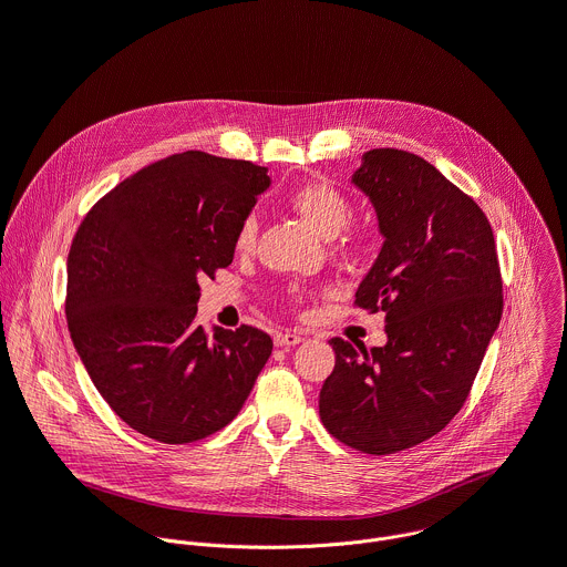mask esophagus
Returning a JSON list of instances; mask_svg holds the SVG:
<instances>
[{
    "label": "esophagus",
    "instance_id": "34e87169",
    "mask_svg": "<svg viewBox=\"0 0 567 567\" xmlns=\"http://www.w3.org/2000/svg\"><path fill=\"white\" fill-rule=\"evenodd\" d=\"M300 341H305L300 334H296V332H278L276 337H274V343L278 346V348H291V346H298Z\"/></svg>",
    "mask_w": 567,
    "mask_h": 567
}]
</instances>
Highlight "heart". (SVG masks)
I'll list each match as a JSON object with an SVG mask.
<instances>
[{"mask_svg": "<svg viewBox=\"0 0 567 567\" xmlns=\"http://www.w3.org/2000/svg\"><path fill=\"white\" fill-rule=\"evenodd\" d=\"M289 206L322 237L334 239L337 254H354L365 245V233L357 226H348L352 206L343 190L330 182H307L293 188L287 197ZM256 217L247 215L239 221L233 245L239 254H247L256 239ZM302 293L298 289L289 291V300L298 302Z\"/></svg>", "mask_w": 567, "mask_h": 567, "instance_id": "obj_1", "label": "heart"}]
</instances>
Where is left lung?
Segmentation results:
<instances>
[{
    "label": "left lung",
    "instance_id": "8db88e82",
    "mask_svg": "<svg viewBox=\"0 0 567 567\" xmlns=\"http://www.w3.org/2000/svg\"><path fill=\"white\" fill-rule=\"evenodd\" d=\"M352 184L383 235L354 305L385 311L388 343L332 339L318 413L339 442L390 455L437 435L464 406L503 316V278L487 215L422 156L370 150Z\"/></svg>",
    "mask_w": 567,
    "mask_h": 567
}]
</instances>
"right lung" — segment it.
<instances>
[{"mask_svg":"<svg viewBox=\"0 0 567 567\" xmlns=\"http://www.w3.org/2000/svg\"><path fill=\"white\" fill-rule=\"evenodd\" d=\"M267 168L199 150L121 182L80 221L66 258V326L96 390L136 433L188 444L224 429L271 357L267 332L197 326L199 278L233 237Z\"/></svg>","mask_w":567,"mask_h":567,"instance_id":"obj_1","label":"right lung"}]
</instances>
